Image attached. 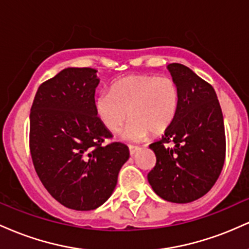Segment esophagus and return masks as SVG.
I'll return each instance as SVG.
<instances>
[{
	"mask_svg": "<svg viewBox=\"0 0 249 249\" xmlns=\"http://www.w3.org/2000/svg\"><path fill=\"white\" fill-rule=\"evenodd\" d=\"M128 150H130V154L131 156H134V154H136L137 152H138L139 150H141V147H138V146H128Z\"/></svg>",
	"mask_w": 249,
	"mask_h": 249,
	"instance_id": "esophagus-1",
	"label": "esophagus"
}]
</instances>
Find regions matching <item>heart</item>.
<instances>
[{"mask_svg": "<svg viewBox=\"0 0 249 249\" xmlns=\"http://www.w3.org/2000/svg\"><path fill=\"white\" fill-rule=\"evenodd\" d=\"M179 89L171 77L131 75L111 85L110 92L96 97L95 111L99 122L110 132L122 133L127 142L142 141L148 132L159 134L172 124L179 107Z\"/></svg>", "mask_w": 249, "mask_h": 249, "instance_id": "obj_1", "label": "heart"}]
</instances>
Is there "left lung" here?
Returning a JSON list of instances; mask_svg holds the SVG:
<instances>
[{
	"label": "left lung",
	"mask_w": 249,
	"mask_h": 249,
	"mask_svg": "<svg viewBox=\"0 0 249 249\" xmlns=\"http://www.w3.org/2000/svg\"><path fill=\"white\" fill-rule=\"evenodd\" d=\"M179 89V107L160 141L150 145L156 166L147 174L153 191L176 204L205 196L221 173L226 154L224 117L212 85L179 63L167 65ZM172 141L173 148L164 144Z\"/></svg>",
	"instance_id": "obj_1"
}]
</instances>
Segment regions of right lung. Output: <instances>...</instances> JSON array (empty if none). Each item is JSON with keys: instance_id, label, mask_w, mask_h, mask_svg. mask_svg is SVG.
Returning <instances> with one entry per match:
<instances>
[{"instance_id": "add662e5", "label": "right lung", "mask_w": 249, "mask_h": 249, "mask_svg": "<svg viewBox=\"0 0 249 249\" xmlns=\"http://www.w3.org/2000/svg\"><path fill=\"white\" fill-rule=\"evenodd\" d=\"M97 70L67 68L37 90L30 110V152L37 176L63 206L91 211L115 191L126 145L103 146L112 134L99 122Z\"/></svg>"}]
</instances>
